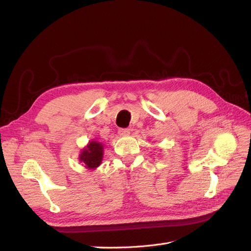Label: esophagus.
Here are the masks:
<instances>
[{"instance_id": "esophagus-1", "label": "esophagus", "mask_w": 251, "mask_h": 251, "mask_svg": "<svg viewBox=\"0 0 251 251\" xmlns=\"http://www.w3.org/2000/svg\"><path fill=\"white\" fill-rule=\"evenodd\" d=\"M130 132H131L130 128H119V130H118V134L120 136H126V135L130 134Z\"/></svg>"}]
</instances>
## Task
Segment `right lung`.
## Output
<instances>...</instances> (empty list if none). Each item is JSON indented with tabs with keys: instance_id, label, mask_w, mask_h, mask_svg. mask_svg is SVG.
Segmentation results:
<instances>
[{
	"instance_id": "1",
	"label": "right lung",
	"mask_w": 251,
	"mask_h": 251,
	"mask_svg": "<svg viewBox=\"0 0 251 251\" xmlns=\"http://www.w3.org/2000/svg\"><path fill=\"white\" fill-rule=\"evenodd\" d=\"M102 144L98 141H91L89 146L82 150L79 156V160L88 169H95L102 160Z\"/></svg>"
}]
</instances>
